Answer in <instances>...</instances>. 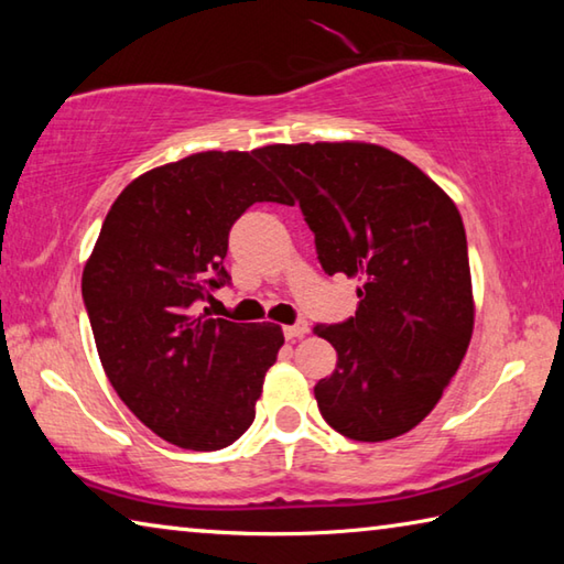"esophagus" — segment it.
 <instances>
[{
  "label": "esophagus",
  "mask_w": 564,
  "mask_h": 564,
  "mask_svg": "<svg viewBox=\"0 0 564 564\" xmlns=\"http://www.w3.org/2000/svg\"><path fill=\"white\" fill-rule=\"evenodd\" d=\"M308 330H311L308 323H305V321H295L293 326H285V328H283V336L289 338V340H295V338H303Z\"/></svg>",
  "instance_id": "34e87169"
}]
</instances>
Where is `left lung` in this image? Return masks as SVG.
Here are the masks:
<instances>
[{"label":"left lung","instance_id":"obj_1","mask_svg":"<svg viewBox=\"0 0 564 564\" xmlns=\"http://www.w3.org/2000/svg\"><path fill=\"white\" fill-rule=\"evenodd\" d=\"M259 156L293 191L328 275L358 279L356 316L316 326L338 352L313 388L350 441L380 443L423 420L473 336L463 218L408 159L376 144H273Z\"/></svg>","mask_w":564,"mask_h":564}]
</instances>
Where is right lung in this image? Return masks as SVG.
Segmentation results:
<instances>
[{"mask_svg":"<svg viewBox=\"0 0 564 564\" xmlns=\"http://www.w3.org/2000/svg\"><path fill=\"white\" fill-rule=\"evenodd\" d=\"M285 198L259 149L186 156L121 191L84 265L109 383L149 431L186 451H221L256 417L281 326L194 316V305L231 283L228 231L246 208Z\"/></svg>","mask_w":564,"mask_h":564,"instance_id":"right-lung-1","label":"right lung"}]
</instances>
